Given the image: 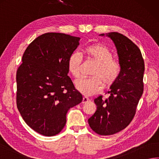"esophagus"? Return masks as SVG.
I'll return each instance as SVG.
<instances>
[{
    "instance_id": "1",
    "label": "esophagus",
    "mask_w": 159,
    "mask_h": 159,
    "mask_svg": "<svg viewBox=\"0 0 159 159\" xmlns=\"http://www.w3.org/2000/svg\"><path fill=\"white\" fill-rule=\"evenodd\" d=\"M90 100L89 99V98H87V97H84L83 98V99H82V103L84 104V103H86V102H88Z\"/></svg>"
}]
</instances>
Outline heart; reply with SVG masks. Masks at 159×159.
I'll return each mask as SVG.
<instances>
[{
	"mask_svg": "<svg viewBox=\"0 0 159 159\" xmlns=\"http://www.w3.org/2000/svg\"><path fill=\"white\" fill-rule=\"evenodd\" d=\"M84 52L88 58L96 64L91 73V77L81 78L75 82L77 89L83 95H92L100 93L103 89L110 87L118 81L121 73L120 64L113 59V55L109 48L97 43L85 48ZM82 58L78 52H72L68 57L67 68L75 78L80 75Z\"/></svg>",
	"mask_w": 159,
	"mask_h": 159,
	"instance_id": "b5f03b06",
	"label": "heart"
}]
</instances>
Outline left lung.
<instances>
[{
    "label": "left lung",
    "instance_id": "8db88e82",
    "mask_svg": "<svg viewBox=\"0 0 159 159\" xmlns=\"http://www.w3.org/2000/svg\"><path fill=\"white\" fill-rule=\"evenodd\" d=\"M106 35L116 46L121 73L118 81L110 86L109 98L102 99L100 95L94 100L97 110L88 122L92 130L102 136L118 133L132 120L143 93L145 70L141 52L132 41L118 32Z\"/></svg>",
    "mask_w": 159,
    "mask_h": 159
}]
</instances>
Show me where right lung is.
Wrapping results in <instances>:
<instances>
[{
    "label": "right lung",
    "mask_w": 159,
    "mask_h": 159,
    "mask_svg": "<svg viewBox=\"0 0 159 159\" xmlns=\"http://www.w3.org/2000/svg\"><path fill=\"white\" fill-rule=\"evenodd\" d=\"M80 39L63 33H46L23 53L16 72V105L25 123L41 135L60 132L68 109L82 101L67 68L68 57Z\"/></svg>",
    "instance_id": "1"
}]
</instances>
